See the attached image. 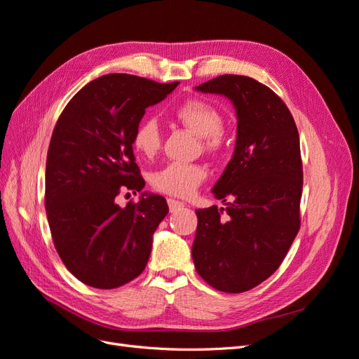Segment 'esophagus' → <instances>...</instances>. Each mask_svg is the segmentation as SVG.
Here are the masks:
<instances>
[{
    "instance_id": "1",
    "label": "esophagus",
    "mask_w": 359,
    "mask_h": 359,
    "mask_svg": "<svg viewBox=\"0 0 359 359\" xmlns=\"http://www.w3.org/2000/svg\"><path fill=\"white\" fill-rule=\"evenodd\" d=\"M168 205H169V211L175 212V211L184 208V205H186V203L181 202V201H177V199H168Z\"/></svg>"
}]
</instances>
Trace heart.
<instances>
[{"label": "heart", "instance_id": "obj_1", "mask_svg": "<svg viewBox=\"0 0 359 359\" xmlns=\"http://www.w3.org/2000/svg\"><path fill=\"white\" fill-rule=\"evenodd\" d=\"M175 116L184 127H187L190 132L203 140V148L206 151L214 153L220 149L223 115L211 103L203 100L184 102L175 109ZM133 145L137 153L145 157L157 154L161 145V132L156 118H144L136 126ZM205 178L206 170L199 165L169 163L153 173L151 184L160 193L189 198L196 191Z\"/></svg>", "mask_w": 359, "mask_h": 359}]
</instances>
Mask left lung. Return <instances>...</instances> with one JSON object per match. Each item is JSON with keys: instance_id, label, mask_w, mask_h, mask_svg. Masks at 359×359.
Segmentation results:
<instances>
[{"instance_id": "obj_1", "label": "left lung", "mask_w": 359, "mask_h": 359, "mask_svg": "<svg viewBox=\"0 0 359 359\" xmlns=\"http://www.w3.org/2000/svg\"><path fill=\"white\" fill-rule=\"evenodd\" d=\"M194 90L229 99L238 124L233 156L212 187L227 206L196 210L193 262L210 286L240 293L276 273L299 231L298 128L283 100L248 76L223 74Z\"/></svg>"}]
</instances>
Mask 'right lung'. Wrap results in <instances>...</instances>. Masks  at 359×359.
<instances>
[{"label": "right lung", "mask_w": 359, "mask_h": 359, "mask_svg": "<svg viewBox=\"0 0 359 359\" xmlns=\"http://www.w3.org/2000/svg\"><path fill=\"white\" fill-rule=\"evenodd\" d=\"M178 82L104 74L86 83L60 115L46 160L45 206L52 240L70 273L97 289H115L147 266L166 199L142 193L121 208L124 190L142 191L133 135L145 109Z\"/></svg>", "instance_id": "obj_1"}]
</instances>
